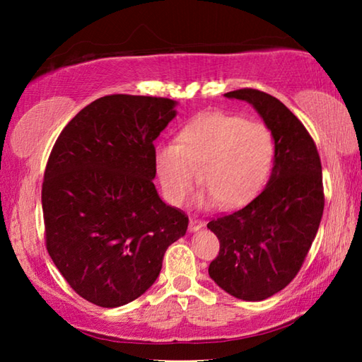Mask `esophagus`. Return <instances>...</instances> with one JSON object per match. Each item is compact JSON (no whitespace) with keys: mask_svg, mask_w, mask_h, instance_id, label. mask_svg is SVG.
Listing matches in <instances>:
<instances>
[{"mask_svg":"<svg viewBox=\"0 0 362 362\" xmlns=\"http://www.w3.org/2000/svg\"><path fill=\"white\" fill-rule=\"evenodd\" d=\"M204 226V222L203 220H199V218H196V217H192L189 218V223H188V230H189V233H194V231H198V230H201Z\"/></svg>","mask_w":362,"mask_h":362,"instance_id":"obj_1","label":"esophagus"}]
</instances>
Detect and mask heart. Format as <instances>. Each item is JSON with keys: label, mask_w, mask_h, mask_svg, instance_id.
<instances>
[{"label": "heart", "mask_w": 362, "mask_h": 362, "mask_svg": "<svg viewBox=\"0 0 362 362\" xmlns=\"http://www.w3.org/2000/svg\"><path fill=\"white\" fill-rule=\"evenodd\" d=\"M180 142L159 144L153 161L164 198L179 206L194 183L189 163L198 166L206 185L194 204L231 209L260 192L273 166L274 139L263 122H249L231 113H204L183 127Z\"/></svg>", "instance_id": "obj_1"}]
</instances>
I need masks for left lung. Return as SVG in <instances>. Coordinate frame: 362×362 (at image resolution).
<instances>
[{
  "label": "left lung",
  "mask_w": 362,
  "mask_h": 362,
  "mask_svg": "<svg viewBox=\"0 0 362 362\" xmlns=\"http://www.w3.org/2000/svg\"><path fill=\"white\" fill-rule=\"evenodd\" d=\"M223 95L254 107L273 134L274 158L255 199L207 223L220 241L209 276L230 296L260 302L296 278L315 241L324 211L321 159L305 126L276 97L257 89Z\"/></svg>",
  "instance_id": "8db88e82"
}]
</instances>
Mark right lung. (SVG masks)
Here are the masks:
<instances>
[{"mask_svg": "<svg viewBox=\"0 0 362 362\" xmlns=\"http://www.w3.org/2000/svg\"><path fill=\"white\" fill-rule=\"evenodd\" d=\"M163 97L105 95L60 132L41 203L46 246L66 283L88 302L116 308L159 276L188 217L155 188L153 142L177 116Z\"/></svg>", "mask_w": 362, "mask_h": 362, "instance_id": "obj_1", "label": "right lung"}]
</instances>
